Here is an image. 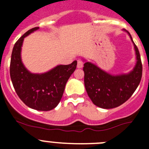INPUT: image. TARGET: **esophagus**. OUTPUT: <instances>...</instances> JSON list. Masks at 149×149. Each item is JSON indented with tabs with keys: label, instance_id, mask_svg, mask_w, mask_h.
I'll return each mask as SVG.
<instances>
[{
	"label": "esophagus",
	"instance_id": "1",
	"mask_svg": "<svg viewBox=\"0 0 149 149\" xmlns=\"http://www.w3.org/2000/svg\"><path fill=\"white\" fill-rule=\"evenodd\" d=\"M83 66V62L81 60H78L77 61V67L78 68V69H80V68H82Z\"/></svg>",
	"mask_w": 149,
	"mask_h": 149
}]
</instances>
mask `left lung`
I'll use <instances>...</instances> for the list:
<instances>
[{
	"instance_id": "obj_1",
	"label": "left lung",
	"mask_w": 149,
	"mask_h": 149,
	"mask_svg": "<svg viewBox=\"0 0 149 149\" xmlns=\"http://www.w3.org/2000/svg\"><path fill=\"white\" fill-rule=\"evenodd\" d=\"M130 36L136 55V64L127 74L113 75L100 69L91 62L85 61L84 83L86 90L92 102L97 107L104 109L117 107L131 97L142 77V63L140 52Z\"/></svg>"
}]
</instances>
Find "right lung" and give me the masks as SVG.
Segmentation results:
<instances>
[{
  "mask_svg": "<svg viewBox=\"0 0 149 149\" xmlns=\"http://www.w3.org/2000/svg\"><path fill=\"white\" fill-rule=\"evenodd\" d=\"M39 28H31L15 44L10 63V77L17 94L28 107L48 111L60 102L66 82L75 70L77 62L74 61L69 65H58L42 74L30 72L22 62L21 49L24 38Z\"/></svg>",
  "mask_w": 149,
  "mask_h": 149,
  "instance_id": "obj_1",
  "label": "right lung"
}]
</instances>
